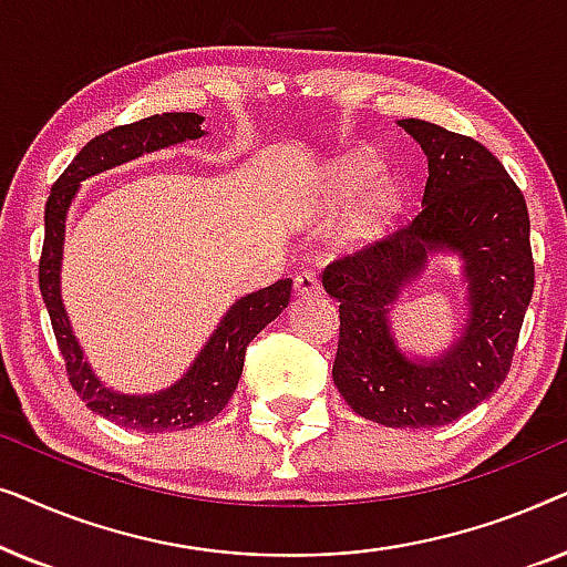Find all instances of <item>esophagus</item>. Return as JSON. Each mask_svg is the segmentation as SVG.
<instances>
[{"mask_svg":"<svg viewBox=\"0 0 567 567\" xmlns=\"http://www.w3.org/2000/svg\"><path fill=\"white\" fill-rule=\"evenodd\" d=\"M293 293L297 297H315V293H320V281L312 274H299L293 278Z\"/></svg>","mask_w":567,"mask_h":567,"instance_id":"esophagus-1","label":"esophagus"}]
</instances>
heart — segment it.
<instances>
[{
  "label": "heart",
  "mask_w": 567,
  "mask_h": 567,
  "mask_svg": "<svg viewBox=\"0 0 567 567\" xmlns=\"http://www.w3.org/2000/svg\"><path fill=\"white\" fill-rule=\"evenodd\" d=\"M384 165L369 154H348L324 169L320 190H317L315 214L320 221H332L346 216L350 208H357L348 216L343 227V243H363L377 235L386 221L402 208L400 185L382 177Z\"/></svg>",
  "instance_id": "heart-1"
}]
</instances>
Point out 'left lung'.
Masks as SVG:
<instances>
[{
  "label": "left lung",
  "mask_w": 567,
  "mask_h": 567,
  "mask_svg": "<svg viewBox=\"0 0 567 567\" xmlns=\"http://www.w3.org/2000/svg\"><path fill=\"white\" fill-rule=\"evenodd\" d=\"M429 159L423 204L382 243L332 260L322 286L340 305L332 382L355 413L386 429H436L470 413L506 379L534 291L529 212L506 167L475 138L398 121ZM436 251L463 258L468 320L441 357L410 360L389 309Z\"/></svg>",
  "instance_id": "1"
}]
</instances>
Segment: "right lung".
I'll return each mask as SVG.
<instances>
[{"label":"right lung","mask_w":567,"mask_h":567,"mask_svg":"<svg viewBox=\"0 0 567 567\" xmlns=\"http://www.w3.org/2000/svg\"><path fill=\"white\" fill-rule=\"evenodd\" d=\"M200 123H204V115L198 113H162L105 131L82 146L72 165L53 183L51 196L45 200V237L41 262H38V284H41V297L49 309L59 351L64 355L69 384L74 386L82 402H87L92 413L123 429L144 433L183 431L219 415L243 377L245 351L250 340L268 322H274L291 299V278H281L266 289L237 299L216 324L214 336L200 348L190 369L162 392H115L100 382L84 359L69 324L64 301H61V255H64L66 212L72 198L80 190V183L92 175L118 167L142 154L188 142V138H200L206 134Z\"/></svg>","instance_id":"right-lung-1"}]
</instances>
